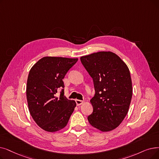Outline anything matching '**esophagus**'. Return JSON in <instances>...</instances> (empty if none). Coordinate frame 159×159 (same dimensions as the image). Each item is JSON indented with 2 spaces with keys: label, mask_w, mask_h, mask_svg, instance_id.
Wrapping results in <instances>:
<instances>
[{
  "label": "esophagus",
  "mask_w": 159,
  "mask_h": 159,
  "mask_svg": "<svg viewBox=\"0 0 159 159\" xmlns=\"http://www.w3.org/2000/svg\"><path fill=\"white\" fill-rule=\"evenodd\" d=\"M75 101H76V103H77V106L81 105L82 103L84 102V101H81V100H79V99H76Z\"/></svg>",
  "instance_id": "obj_1"
}]
</instances>
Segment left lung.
Masks as SVG:
<instances>
[{
	"mask_svg": "<svg viewBox=\"0 0 159 159\" xmlns=\"http://www.w3.org/2000/svg\"><path fill=\"white\" fill-rule=\"evenodd\" d=\"M80 60L93 79L95 91L90 100L93 112L88 120L102 132L111 131L125 118L132 99L129 67L111 51L94 52L81 57Z\"/></svg>",
	"mask_w": 159,
	"mask_h": 159,
	"instance_id": "8db88e82",
	"label": "left lung"
}]
</instances>
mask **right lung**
<instances>
[{
    "instance_id": "obj_1",
    "label": "right lung",
    "mask_w": 159,
    "mask_h": 159,
    "mask_svg": "<svg viewBox=\"0 0 159 159\" xmlns=\"http://www.w3.org/2000/svg\"><path fill=\"white\" fill-rule=\"evenodd\" d=\"M78 58L45 57L30 69L26 84V99L30 114L37 125L47 132L64 129L74 111L76 102L67 99L62 79Z\"/></svg>"
}]
</instances>
